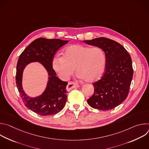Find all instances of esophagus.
<instances>
[{"label":"esophagus","mask_w":149,"mask_h":149,"mask_svg":"<svg viewBox=\"0 0 149 149\" xmlns=\"http://www.w3.org/2000/svg\"><path fill=\"white\" fill-rule=\"evenodd\" d=\"M79 86V85L75 82H69L67 86V91H70L73 88H75L76 87H78Z\"/></svg>","instance_id":"esophagus-1"}]
</instances>
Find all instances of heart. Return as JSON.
I'll list each match as a JSON object with an SVG mask.
<instances>
[{"label": "heart", "instance_id": "obj_1", "mask_svg": "<svg viewBox=\"0 0 149 149\" xmlns=\"http://www.w3.org/2000/svg\"><path fill=\"white\" fill-rule=\"evenodd\" d=\"M52 63L54 70L63 79H69L76 67L79 78L94 82L104 72L106 57L100 47L77 44L66 48L63 55H55Z\"/></svg>", "mask_w": 149, "mask_h": 149}]
</instances>
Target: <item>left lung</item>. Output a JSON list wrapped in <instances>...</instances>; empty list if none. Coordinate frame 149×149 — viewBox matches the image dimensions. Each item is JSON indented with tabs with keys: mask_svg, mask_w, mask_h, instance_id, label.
Returning <instances> with one entry per match:
<instances>
[{
	"mask_svg": "<svg viewBox=\"0 0 149 149\" xmlns=\"http://www.w3.org/2000/svg\"><path fill=\"white\" fill-rule=\"evenodd\" d=\"M83 42L101 48L106 57L104 74L93 84L94 93L87 102L99 110L113 109L128 95L133 75L131 56L121 45L108 38H98Z\"/></svg>",
	"mask_w": 149,
	"mask_h": 149,
	"instance_id": "8db88e82",
	"label": "left lung"
}]
</instances>
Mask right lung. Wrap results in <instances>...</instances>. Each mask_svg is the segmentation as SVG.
Wrapping results in <instances>:
<instances>
[{
	"label": "right lung",
	"mask_w": 149,
	"mask_h": 149,
	"mask_svg": "<svg viewBox=\"0 0 149 149\" xmlns=\"http://www.w3.org/2000/svg\"><path fill=\"white\" fill-rule=\"evenodd\" d=\"M69 40L40 38L35 39L20 54L16 66V82L18 91L27 108L42 116L56 114L64 107L67 99V82L61 80L52 68V59L55 52ZM38 62L48 73V82L45 91L35 97H30L23 90V74L31 63Z\"/></svg>",
	"instance_id": "1"
}]
</instances>
